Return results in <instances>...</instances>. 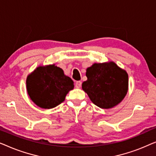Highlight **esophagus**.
Wrapping results in <instances>:
<instances>
[{
	"label": "esophagus",
	"instance_id": "esophagus-1",
	"mask_svg": "<svg viewBox=\"0 0 156 156\" xmlns=\"http://www.w3.org/2000/svg\"><path fill=\"white\" fill-rule=\"evenodd\" d=\"M82 87V82H80V81H77L75 83V87L76 88H80V87Z\"/></svg>",
	"mask_w": 156,
	"mask_h": 156
}]
</instances>
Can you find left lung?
I'll return each instance as SVG.
<instances>
[{
    "label": "left lung",
    "mask_w": 156,
    "mask_h": 156,
    "mask_svg": "<svg viewBox=\"0 0 156 156\" xmlns=\"http://www.w3.org/2000/svg\"><path fill=\"white\" fill-rule=\"evenodd\" d=\"M86 76L87 80L82 83V89L100 108L114 107L126 95L129 76L114 62L94 63L87 68Z\"/></svg>",
    "instance_id": "8db88e82"
}]
</instances>
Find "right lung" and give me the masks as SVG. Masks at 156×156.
<instances>
[{"mask_svg":"<svg viewBox=\"0 0 156 156\" xmlns=\"http://www.w3.org/2000/svg\"><path fill=\"white\" fill-rule=\"evenodd\" d=\"M27 91L36 105L42 108L56 107L74 89V82L55 65L40 66L26 80Z\"/></svg>","mask_w":156,"mask_h":156,"instance_id":"1","label":"right lung"}]
</instances>
